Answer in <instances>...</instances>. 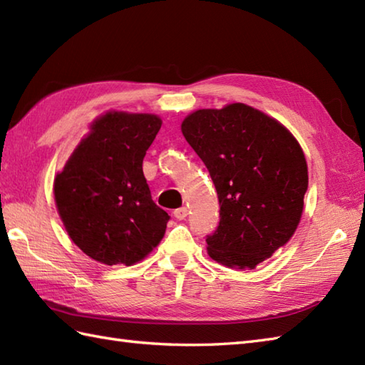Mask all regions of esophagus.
Masks as SVG:
<instances>
[{
  "label": "esophagus",
  "instance_id": "esophagus-1",
  "mask_svg": "<svg viewBox=\"0 0 365 365\" xmlns=\"http://www.w3.org/2000/svg\"><path fill=\"white\" fill-rule=\"evenodd\" d=\"M174 216L179 219V221H183V219L188 216V208L186 207H182V208H177L174 210Z\"/></svg>",
  "mask_w": 365,
  "mask_h": 365
}]
</instances>
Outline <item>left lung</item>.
<instances>
[{
  "mask_svg": "<svg viewBox=\"0 0 365 365\" xmlns=\"http://www.w3.org/2000/svg\"><path fill=\"white\" fill-rule=\"evenodd\" d=\"M182 133L205 163L219 199V225L208 255L228 267L253 269L297 228L308 166L289 130L257 108L230 104L185 118Z\"/></svg>",
  "mask_w": 365,
  "mask_h": 365,
  "instance_id": "8db88e82",
  "label": "left lung"
}]
</instances>
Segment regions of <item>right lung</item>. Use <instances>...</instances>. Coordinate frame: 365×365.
I'll use <instances>...</instances> for the list:
<instances>
[{
  "label": "right lung",
  "instance_id": "1",
  "mask_svg": "<svg viewBox=\"0 0 365 365\" xmlns=\"http://www.w3.org/2000/svg\"><path fill=\"white\" fill-rule=\"evenodd\" d=\"M160 127L155 115L108 112L56 177V205L66 232L95 261L130 266L163 238L169 215L152 200L143 174Z\"/></svg>",
  "mask_w": 365,
  "mask_h": 365
}]
</instances>
